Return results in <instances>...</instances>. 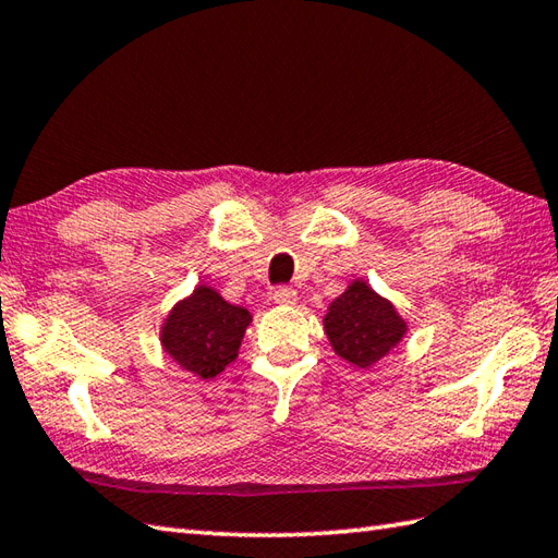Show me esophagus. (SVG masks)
Masks as SVG:
<instances>
[{"mask_svg":"<svg viewBox=\"0 0 558 558\" xmlns=\"http://www.w3.org/2000/svg\"><path fill=\"white\" fill-rule=\"evenodd\" d=\"M272 302L280 306H292V304H298V292H294L292 288H276L272 290Z\"/></svg>","mask_w":558,"mask_h":558,"instance_id":"esophagus-1","label":"esophagus"}]
</instances>
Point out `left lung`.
I'll return each mask as SVG.
<instances>
[{"label":"left lung","instance_id":"8db88e82","mask_svg":"<svg viewBox=\"0 0 558 558\" xmlns=\"http://www.w3.org/2000/svg\"><path fill=\"white\" fill-rule=\"evenodd\" d=\"M324 330L338 357L360 369H372L400 345L410 328L393 302L357 278L330 302Z\"/></svg>","mask_w":558,"mask_h":558}]
</instances>
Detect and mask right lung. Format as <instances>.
<instances>
[{"label": "right lung", "instance_id": "obj_1", "mask_svg": "<svg viewBox=\"0 0 558 558\" xmlns=\"http://www.w3.org/2000/svg\"><path fill=\"white\" fill-rule=\"evenodd\" d=\"M248 324V310L230 304L216 288L201 282L165 316L160 345L184 372L206 381L236 360Z\"/></svg>", "mask_w": 558, "mask_h": 558}]
</instances>
